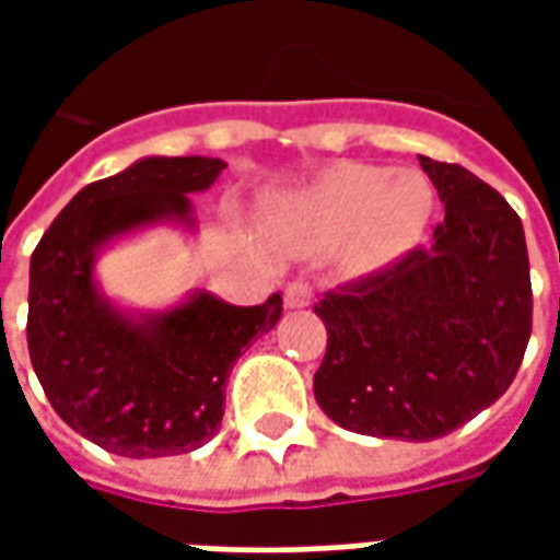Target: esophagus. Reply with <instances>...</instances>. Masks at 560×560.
Here are the masks:
<instances>
[{"label":"esophagus","instance_id":"esophagus-1","mask_svg":"<svg viewBox=\"0 0 560 560\" xmlns=\"http://www.w3.org/2000/svg\"><path fill=\"white\" fill-rule=\"evenodd\" d=\"M312 300H315V291L305 281H291L284 288V305L288 308H305V305H312Z\"/></svg>","mask_w":560,"mask_h":560}]
</instances>
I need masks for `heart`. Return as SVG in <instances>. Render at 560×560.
Masks as SVG:
<instances>
[{"label": "heart", "instance_id": "heart-1", "mask_svg": "<svg viewBox=\"0 0 560 560\" xmlns=\"http://www.w3.org/2000/svg\"><path fill=\"white\" fill-rule=\"evenodd\" d=\"M432 215V185L413 171L341 161L293 197L284 231L308 252L341 245L351 269H375L417 243Z\"/></svg>", "mask_w": 560, "mask_h": 560}]
</instances>
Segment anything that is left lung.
<instances>
[{
	"label": "left lung",
	"instance_id": "8db88e82",
	"mask_svg": "<svg viewBox=\"0 0 560 560\" xmlns=\"http://www.w3.org/2000/svg\"><path fill=\"white\" fill-rule=\"evenodd\" d=\"M444 200L432 248L315 303L327 353L315 399L341 429L434 441L513 384L530 339V269L516 209L462 164L420 155Z\"/></svg>",
	"mask_w": 560,
	"mask_h": 560
}]
</instances>
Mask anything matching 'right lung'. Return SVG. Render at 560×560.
<instances>
[{"mask_svg": "<svg viewBox=\"0 0 560 560\" xmlns=\"http://www.w3.org/2000/svg\"><path fill=\"white\" fill-rule=\"evenodd\" d=\"M221 171L224 161L200 155L138 161L78 191L32 252V369L54 411L107 453L155 458L207 444L219 432L233 363L279 324V293L260 305L197 293L143 324L95 293L98 245L149 221H188V195Z\"/></svg>", "mask_w": 560, "mask_h": 560, "instance_id": "right-lung-1", "label": "right lung"}]
</instances>
